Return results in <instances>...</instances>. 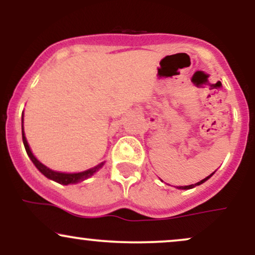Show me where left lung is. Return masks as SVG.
I'll list each match as a JSON object with an SVG mask.
<instances>
[{
    "mask_svg": "<svg viewBox=\"0 0 255 255\" xmlns=\"http://www.w3.org/2000/svg\"><path fill=\"white\" fill-rule=\"evenodd\" d=\"M212 175H213V174H211V175H209V176H207V177H205V178H204V180H201V181H200V182H197V183H194V184H189V186H184V187H180V188H182V189H191V188H193V187H195V186H199V184L204 183V182H205V181H206V180H209V178H210V177H211V176H212Z\"/></svg>",
    "mask_w": 255,
    "mask_h": 255,
    "instance_id": "left-lung-1",
    "label": "left lung"
}]
</instances>
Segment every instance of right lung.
Masks as SVG:
<instances>
[{"instance_id":"right-lung-1","label":"right lung","mask_w":255,"mask_h":255,"mask_svg":"<svg viewBox=\"0 0 255 255\" xmlns=\"http://www.w3.org/2000/svg\"><path fill=\"white\" fill-rule=\"evenodd\" d=\"M22 141H24V146H25V150L27 152L28 157L31 158V160L33 162V164L36 165V168L39 170L44 176H46L48 178H51V180L56 181V182L61 183V184H69V183H78V182H81V181L86 180V178H89L92 176L93 174H95L96 171L99 170V169L102 168V166L104 165V162L101 163V164H98L97 166H95V168L90 169V170H86V171H83V172H78V174H64V172H57V171H54V170H50L49 168H46L45 165H43L42 163L39 162V160L37 159L36 157L32 154V152L30 150V146L27 144V140H26L25 137V134H24V127H22Z\"/></svg>"}]
</instances>
